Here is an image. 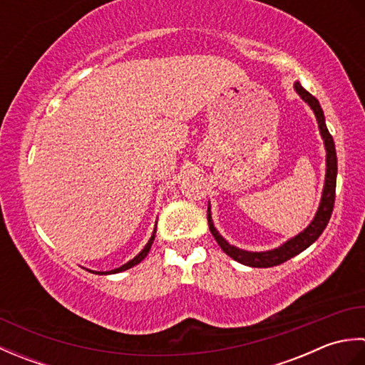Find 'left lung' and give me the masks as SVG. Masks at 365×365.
<instances>
[{
    "instance_id": "obj_1",
    "label": "left lung",
    "mask_w": 365,
    "mask_h": 365,
    "mask_svg": "<svg viewBox=\"0 0 365 365\" xmlns=\"http://www.w3.org/2000/svg\"><path fill=\"white\" fill-rule=\"evenodd\" d=\"M294 89H297L299 97L312 108L317 122H319L322 138L324 141V149H327V177H324V188H323V195H322V202H320L319 210H317L315 218L304 230L301 232V234L290 238L289 242H285L282 246L276 247V250L265 251V252H250V251L238 250V247L229 245L226 240H224L218 234V230L215 229L213 221H212L210 205H208L207 220H208V227H210L212 235L221 246V250L226 252L229 257H232L234 260L243 263V265H247V267H254V268L276 267V265H281V263L294 257V255H298L304 250H307V247L311 246L315 240L323 234V230L328 226L329 218L332 215V208H334L336 178H337V155H336L334 139H332L331 133L328 131L327 122H324V114H323L319 100H317L312 94H309V92L302 88L298 81L294 83Z\"/></svg>"
}]
</instances>
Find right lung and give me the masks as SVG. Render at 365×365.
Masks as SVG:
<instances>
[{
  "label": "right lung",
  "instance_id": "1",
  "mask_svg": "<svg viewBox=\"0 0 365 365\" xmlns=\"http://www.w3.org/2000/svg\"><path fill=\"white\" fill-rule=\"evenodd\" d=\"M155 234H157V227H155L153 234H152V237H150V240H149V243H147V245L144 246V250H143L141 252H139L135 259H131L130 262H127L125 265H122V267L115 268V269H111V271H96V274H114V273H120V271H125V269H128V268H131V267L138 265V263L141 262V260H144V259H145V255L149 254V251H150V246H152L153 240H155ZM92 273H94V271H92Z\"/></svg>",
  "mask_w": 365,
  "mask_h": 365
}]
</instances>
